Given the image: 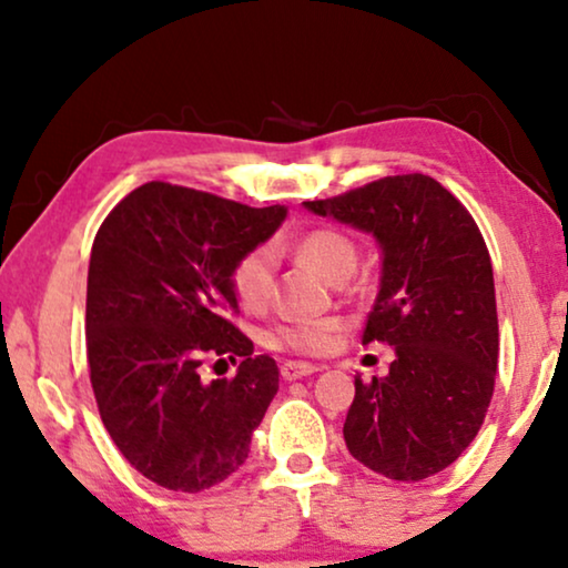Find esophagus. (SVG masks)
Instances as JSON below:
<instances>
[{"label": "esophagus", "instance_id": "esophagus-1", "mask_svg": "<svg viewBox=\"0 0 568 568\" xmlns=\"http://www.w3.org/2000/svg\"><path fill=\"white\" fill-rule=\"evenodd\" d=\"M321 367L317 364H310V362H284L282 364V377L284 379H300V377H307L313 375V372H317Z\"/></svg>", "mask_w": 568, "mask_h": 568}]
</instances>
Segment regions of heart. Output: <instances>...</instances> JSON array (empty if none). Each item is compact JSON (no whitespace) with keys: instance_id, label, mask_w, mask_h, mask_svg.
Masks as SVG:
<instances>
[{"instance_id":"b5f03b06","label":"heart","mask_w":568,"mask_h":568,"mask_svg":"<svg viewBox=\"0 0 568 568\" xmlns=\"http://www.w3.org/2000/svg\"><path fill=\"white\" fill-rule=\"evenodd\" d=\"M294 251L307 266H313L331 284H344L354 276L359 266V243L338 227H313L294 240ZM276 253L274 247L258 245L243 253L232 266L230 284L240 305L251 313H261L268 307L274 292ZM266 346L276 352H292L302 356H321L331 352L336 341V323L333 321H302V323H276L266 331Z\"/></svg>"}]
</instances>
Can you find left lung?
<instances>
[{
    "label": "left lung",
    "instance_id": "1",
    "mask_svg": "<svg viewBox=\"0 0 568 568\" xmlns=\"http://www.w3.org/2000/svg\"><path fill=\"white\" fill-rule=\"evenodd\" d=\"M305 206L372 232L383 247L362 344H390L395 359L387 377L354 379L348 453L385 478H429L476 439L494 395L499 317L486 240L468 209L422 173Z\"/></svg>",
    "mask_w": 568,
    "mask_h": 568
}]
</instances>
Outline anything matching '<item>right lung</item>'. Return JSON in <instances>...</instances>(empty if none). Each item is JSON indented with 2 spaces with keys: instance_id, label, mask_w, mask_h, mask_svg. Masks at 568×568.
I'll use <instances>...</instances> for the list:
<instances>
[{
  "instance_id": "right-lung-1",
  "label": "right lung",
  "mask_w": 568,
  "mask_h": 568,
  "mask_svg": "<svg viewBox=\"0 0 568 568\" xmlns=\"http://www.w3.org/2000/svg\"><path fill=\"white\" fill-rule=\"evenodd\" d=\"M284 214L152 181L100 224L84 313L90 383L115 447L152 484L199 494L245 463L278 367L253 356L232 321L230 274ZM206 358H240L239 375L206 386Z\"/></svg>"
}]
</instances>
